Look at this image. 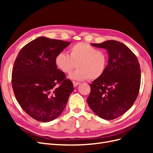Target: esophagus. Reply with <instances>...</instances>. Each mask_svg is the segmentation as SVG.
Returning <instances> with one entry per match:
<instances>
[{
	"instance_id": "34e87169",
	"label": "esophagus",
	"mask_w": 153,
	"mask_h": 153,
	"mask_svg": "<svg viewBox=\"0 0 153 153\" xmlns=\"http://www.w3.org/2000/svg\"><path fill=\"white\" fill-rule=\"evenodd\" d=\"M73 85L74 87H76L77 85H78L80 84L79 82H75V81H73Z\"/></svg>"
}]
</instances>
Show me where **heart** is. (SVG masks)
Returning a JSON list of instances; mask_svg holds the SVG:
<instances>
[{"mask_svg":"<svg viewBox=\"0 0 153 153\" xmlns=\"http://www.w3.org/2000/svg\"><path fill=\"white\" fill-rule=\"evenodd\" d=\"M69 55L61 52L57 55L55 62L57 67L69 78L75 80H95L103 75L108 65V56L105 50H98L89 43L79 42L69 50Z\"/></svg>","mask_w":153,"mask_h":153,"instance_id":"1","label":"heart"}]
</instances>
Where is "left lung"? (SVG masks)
Returning <instances> with one entry per match:
<instances>
[{"label": "left lung", "mask_w": 153, "mask_h": 153, "mask_svg": "<svg viewBox=\"0 0 153 153\" xmlns=\"http://www.w3.org/2000/svg\"><path fill=\"white\" fill-rule=\"evenodd\" d=\"M92 45L106 49L109 58L103 75L90 85L87 101L97 115L112 120L127 112L137 98L141 79L140 64L132 51L117 41Z\"/></svg>", "instance_id": "obj_1"}]
</instances>
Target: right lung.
<instances>
[{
    "instance_id": "add662e5",
    "label": "right lung",
    "mask_w": 153,
    "mask_h": 153,
    "mask_svg": "<svg viewBox=\"0 0 153 153\" xmlns=\"http://www.w3.org/2000/svg\"><path fill=\"white\" fill-rule=\"evenodd\" d=\"M69 44L39 37L24 46L14 62V94L22 108L36 121L47 123L59 117L74 90L72 82L55 62Z\"/></svg>"
}]
</instances>
